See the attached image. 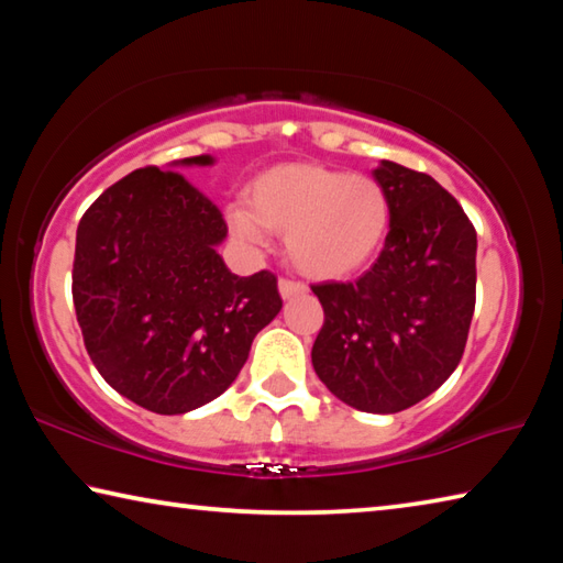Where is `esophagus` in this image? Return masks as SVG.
Returning a JSON list of instances; mask_svg holds the SVG:
<instances>
[{
  "mask_svg": "<svg viewBox=\"0 0 563 563\" xmlns=\"http://www.w3.org/2000/svg\"><path fill=\"white\" fill-rule=\"evenodd\" d=\"M278 290H280V295H283V300L298 298V295L308 292V288H305L302 283H298V280H288V278H280V280H278Z\"/></svg>",
  "mask_w": 563,
  "mask_h": 563,
  "instance_id": "34e87169",
  "label": "esophagus"
}]
</instances>
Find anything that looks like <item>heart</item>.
<instances>
[{
  "instance_id": "b5f03b06",
  "label": "heart",
  "mask_w": 563,
  "mask_h": 563,
  "mask_svg": "<svg viewBox=\"0 0 563 563\" xmlns=\"http://www.w3.org/2000/svg\"><path fill=\"white\" fill-rule=\"evenodd\" d=\"M231 231L247 245L285 233L290 263L316 280L357 273L383 247L389 228L385 188L369 176L318 164H278L247 188V203L225 208Z\"/></svg>"
}]
</instances>
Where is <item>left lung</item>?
Here are the masks:
<instances>
[{
  "label": "left lung",
  "instance_id": "obj_1",
  "mask_svg": "<svg viewBox=\"0 0 563 563\" xmlns=\"http://www.w3.org/2000/svg\"><path fill=\"white\" fill-rule=\"evenodd\" d=\"M389 233L377 263L355 283L312 285L325 325L312 367L332 395L373 415H395L432 395L470 335L476 231L432 176L379 161Z\"/></svg>",
  "mask_w": 563,
  "mask_h": 563
}]
</instances>
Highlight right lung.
<instances>
[{
    "instance_id": "right-lung-1",
    "label": "right lung",
    "mask_w": 563,
    "mask_h": 563,
    "mask_svg": "<svg viewBox=\"0 0 563 563\" xmlns=\"http://www.w3.org/2000/svg\"><path fill=\"white\" fill-rule=\"evenodd\" d=\"M213 164L201 154L133 170L76 228L71 292L84 345L119 395L156 415L223 395L283 308L273 273L228 271L221 211L178 174Z\"/></svg>"
}]
</instances>
